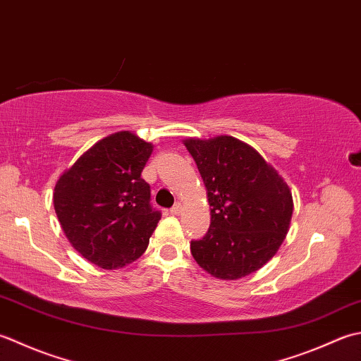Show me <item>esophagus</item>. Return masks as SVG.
Here are the masks:
<instances>
[{"instance_id":"34e87169","label":"esophagus","mask_w":361,"mask_h":361,"mask_svg":"<svg viewBox=\"0 0 361 361\" xmlns=\"http://www.w3.org/2000/svg\"><path fill=\"white\" fill-rule=\"evenodd\" d=\"M173 215H179V213L182 212V205L180 204H176V205H173V209L170 210Z\"/></svg>"}]
</instances>
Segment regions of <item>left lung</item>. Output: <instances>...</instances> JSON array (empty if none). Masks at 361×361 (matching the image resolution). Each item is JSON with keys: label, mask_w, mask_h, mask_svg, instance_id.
Instances as JSON below:
<instances>
[{"label": "left lung", "mask_w": 361, "mask_h": 361, "mask_svg": "<svg viewBox=\"0 0 361 361\" xmlns=\"http://www.w3.org/2000/svg\"><path fill=\"white\" fill-rule=\"evenodd\" d=\"M207 188L210 227L190 243L202 269L223 281L249 276L283 243L293 215L290 187L252 146L231 135L183 140Z\"/></svg>", "instance_id": "obj_1"}]
</instances>
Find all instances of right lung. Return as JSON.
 I'll use <instances>...</instances> for the list:
<instances>
[{"label":"right lung","mask_w":361,"mask_h":361,"mask_svg":"<svg viewBox=\"0 0 361 361\" xmlns=\"http://www.w3.org/2000/svg\"><path fill=\"white\" fill-rule=\"evenodd\" d=\"M154 146L129 130L94 143L59 178L53 202L68 241L102 269L135 262L161 213L142 171Z\"/></svg>","instance_id":"obj_1"}]
</instances>
